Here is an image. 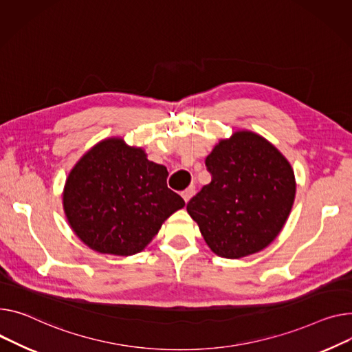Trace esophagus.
Instances as JSON below:
<instances>
[{
  "mask_svg": "<svg viewBox=\"0 0 352 352\" xmlns=\"http://www.w3.org/2000/svg\"><path fill=\"white\" fill-rule=\"evenodd\" d=\"M194 194H195V186H188V188L184 190V191L181 192V197L184 198L185 202H188V201L192 198Z\"/></svg>",
  "mask_w": 352,
  "mask_h": 352,
  "instance_id": "obj_1",
  "label": "esophagus"
}]
</instances>
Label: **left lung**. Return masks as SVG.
Returning <instances> with one entry per match:
<instances>
[{
  "instance_id": "left-lung-1",
  "label": "left lung",
  "mask_w": 352,
  "mask_h": 352,
  "mask_svg": "<svg viewBox=\"0 0 352 352\" xmlns=\"http://www.w3.org/2000/svg\"><path fill=\"white\" fill-rule=\"evenodd\" d=\"M212 181L188 202L206 245L226 259L269 246L285 226L296 197L290 162L266 138L235 131L205 160Z\"/></svg>"
}]
</instances>
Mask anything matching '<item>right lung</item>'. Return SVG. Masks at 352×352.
I'll return each instance as SVG.
<instances>
[{"label":"right lung","mask_w":352,"mask_h":352,"mask_svg":"<svg viewBox=\"0 0 352 352\" xmlns=\"http://www.w3.org/2000/svg\"><path fill=\"white\" fill-rule=\"evenodd\" d=\"M167 168L123 138L91 147L69 173L63 209L90 249L116 256L142 252L184 199L167 186Z\"/></svg>","instance_id":"1"}]
</instances>
